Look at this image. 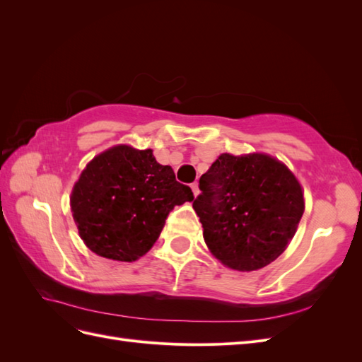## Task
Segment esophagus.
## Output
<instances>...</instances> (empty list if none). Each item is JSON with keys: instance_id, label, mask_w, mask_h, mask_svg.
Wrapping results in <instances>:
<instances>
[{"instance_id": "1", "label": "esophagus", "mask_w": 362, "mask_h": 362, "mask_svg": "<svg viewBox=\"0 0 362 362\" xmlns=\"http://www.w3.org/2000/svg\"><path fill=\"white\" fill-rule=\"evenodd\" d=\"M190 187H192V192H193V194H194V196H198V194H199V185H198V182H196V181H194V182H192V184H190Z\"/></svg>"}]
</instances>
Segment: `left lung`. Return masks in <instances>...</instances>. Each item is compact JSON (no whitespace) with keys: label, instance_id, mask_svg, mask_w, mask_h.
Returning a JSON list of instances; mask_svg holds the SVG:
<instances>
[{"label":"left lung","instance_id":"1","mask_svg":"<svg viewBox=\"0 0 362 362\" xmlns=\"http://www.w3.org/2000/svg\"><path fill=\"white\" fill-rule=\"evenodd\" d=\"M193 208L211 254L235 270H257L286 250L303 214L300 184L266 154H222L199 180Z\"/></svg>","mask_w":362,"mask_h":362}]
</instances>
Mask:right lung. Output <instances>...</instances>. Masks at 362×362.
Wrapping results in <instances>:
<instances>
[{"label":"right lung","mask_w":362,"mask_h":362,"mask_svg":"<svg viewBox=\"0 0 362 362\" xmlns=\"http://www.w3.org/2000/svg\"><path fill=\"white\" fill-rule=\"evenodd\" d=\"M193 201L189 185L151 149L119 145L95 157L74 185L71 206L86 246L116 261H136L156 243L175 205Z\"/></svg>","instance_id":"right-lung-1"}]
</instances>
